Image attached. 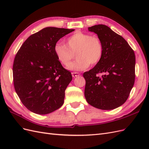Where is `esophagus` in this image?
Wrapping results in <instances>:
<instances>
[{"label":"esophagus","mask_w":149,"mask_h":149,"mask_svg":"<svg viewBox=\"0 0 149 149\" xmlns=\"http://www.w3.org/2000/svg\"><path fill=\"white\" fill-rule=\"evenodd\" d=\"M72 74V76H73V78H75V77H77V76H79L80 75L79 73H76V72H73V73H71Z\"/></svg>","instance_id":"34e87169"}]
</instances>
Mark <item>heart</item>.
Segmentation results:
<instances>
[{"instance_id": "obj_1", "label": "heart", "mask_w": 149, "mask_h": 149, "mask_svg": "<svg viewBox=\"0 0 149 149\" xmlns=\"http://www.w3.org/2000/svg\"><path fill=\"white\" fill-rule=\"evenodd\" d=\"M66 45L58 42L53 50L58 60L64 66H67L76 53L77 60L68 66V69L82 71L91 65H96L101 60L103 47L100 39L95 36L78 31L66 40Z\"/></svg>"}]
</instances>
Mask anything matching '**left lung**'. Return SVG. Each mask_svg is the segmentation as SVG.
<instances>
[{"mask_svg":"<svg viewBox=\"0 0 149 149\" xmlns=\"http://www.w3.org/2000/svg\"><path fill=\"white\" fill-rule=\"evenodd\" d=\"M97 34L103 47L101 60L84 72V96L90 105L102 110L122 106L127 100L135 81L136 56L126 40L105 25L88 28ZM98 73L103 74L99 77Z\"/></svg>","mask_w":149,"mask_h":149,"instance_id":"1","label":"left lung"}]
</instances>
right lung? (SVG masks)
I'll list each match as a JSON object with an SVG mask.
<instances>
[{"mask_svg":"<svg viewBox=\"0 0 149 149\" xmlns=\"http://www.w3.org/2000/svg\"><path fill=\"white\" fill-rule=\"evenodd\" d=\"M74 30L44 28L30 36L17 53L13 65L15 90L22 104L35 114L51 113L63 104L72 75L58 60L53 48Z\"/></svg>","mask_w":149,"mask_h":149,"instance_id":"obj_1","label":"right lung"}]
</instances>
